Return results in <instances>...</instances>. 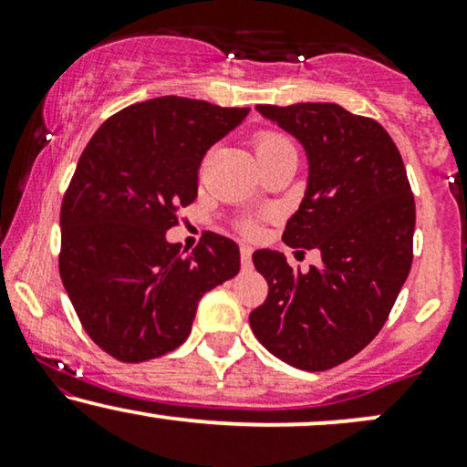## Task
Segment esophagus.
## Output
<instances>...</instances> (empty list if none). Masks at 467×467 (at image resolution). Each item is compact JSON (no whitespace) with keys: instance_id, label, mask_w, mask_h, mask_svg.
Listing matches in <instances>:
<instances>
[{"instance_id":"esophagus-1","label":"esophagus","mask_w":467,"mask_h":467,"mask_svg":"<svg viewBox=\"0 0 467 467\" xmlns=\"http://www.w3.org/2000/svg\"><path fill=\"white\" fill-rule=\"evenodd\" d=\"M239 252H241V264H244V267H250V264H252V248H250V245H241Z\"/></svg>"}]
</instances>
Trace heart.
I'll list each match as a JSON object with an SVG mask.
<instances>
[{
    "mask_svg": "<svg viewBox=\"0 0 467 467\" xmlns=\"http://www.w3.org/2000/svg\"><path fill=\"white\" fill-rule=\"evenodd\" d=\"M285 147H292V142H289L287 138L278 131L264 130L254 136L256 158H261V155H267L272 151H278V149H285ZM239 230L245 234V237H254V234H259V223H256L254 219H244V222L239 223Z\"/></svg>",
    "mask_w": 467,
    "mask_h": 467,
    "instance_id": "1",
    "label": "heart"
}]
</instances>
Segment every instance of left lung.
<instances>
[{"label":"left lung","instance_id":"1","mask_svg":"<svg viewBox=\"0 0 467 467\" xmlns=\"http://www.w3.org/2000/svg\"><path fill=\"white\" fill-rule=\"evenodd\" d=\"M307 151V192L287 222L289 248L323 264L294 270L275 250L252 254L267 281L250 327L261 345L303 371L360 353L387 323L412 265L415 197L404 160L378 120L336 103L256 105Z\"/></svg>","mask_w":467,"mask_h":467}]
</instances>
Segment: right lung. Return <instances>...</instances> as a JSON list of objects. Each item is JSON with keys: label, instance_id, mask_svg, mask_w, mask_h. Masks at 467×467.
Here are the masks:
<instances>
[{"label": "right lung", "instance_id": "obj_1", "mask_svg": "<svg viewBox=\"0 0 467 467\" xmlns=\"http://www.w3.org/2000/svg\"><path fill=\"white\" fill-rule=\"evenodd\" d=\"M250 107L162 96L109 116L74 171L61 203L58 272L80 325L120 362L178 349L197 303L239 272V245L203 233L191 252L166 241L197 200L208 149Z\"/></svg>", "mask_w": 467, "mask_h": 467}]
</instances>
